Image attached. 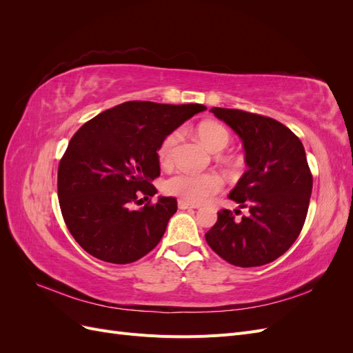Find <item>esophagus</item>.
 I'll return each mask as SVG.
<instances>
[{
    "mask_svg": "<svg viewBox=\"0 0 353 353\" xmlns=\"http://www.w3.org/2000/svg\"><path fill=\"white\" fill-rule=\"evenodd\" d=\"M178 208H179L181 210H185V209H199L197 205H191V203H188V201H185V200H179V201H178Z\"/></svg>",
    "mask_w": 353,
    "mask_h": 353,
    "instance_id": "obj_1",
    "label": "esophagus"
}]
</instances>
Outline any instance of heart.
Masks as SVG:
<instances>
[{
	"mask_svg": "<svg viewBox=\"0 0 353 353\" xmlns=\"http://www.w3.org/2000/svg\"><path fill=\"white\" fill-rule=\"evenodd\" d=\"M197 135L200 140L210 152L216 153L225 148L230 143V134L221 123L216 122H203L197 128ZM179 131H172L168 134L162 144L159 147V159L162 163H168L172 157L174 148L178 143ZM223 181L222 176L216 172L206 174H191V172H178L170 176L165 188L168 193L178 196L181 200H185L194 205L205 203L215 196L222 188Z\"/></svg>",
	"mask_w": 353,
	"mask_h": 353,
	"instance_id": "heart-1",
	"label": "heart"
}]
</instances>
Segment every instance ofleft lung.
I'll return each instance as SVG.
<instances>
[{
  "instance_id": "left-lung-1",
  "label": "left lung",
  "mask_w": 353,
  "mask_h": 353,
  "mask_svg": "<svg viewBox=\"0 0 353 353\" xmlns=\"http://www.w3.org/2000/svg\"><path fill=\"white\" fill-rule=\"evenodd\" d=\"M243 143L245 172L228 197L248 208L236 219L222 209L206 234L210 249L223 261L250 268L280 258L296 241L306 219L312 193V175L302 141L271 117L237 109L213 108Z\"/></svg>"
}]
</instances>
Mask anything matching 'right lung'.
Here are the masks:
<instances>
[{"label": "right lung", "instance_id": "right-lung-1", "mask_svg": "<svg viewBox=\"0 0 353 353\" xmlns=\"http://www.w3.org/2000/svg\"><path fill=\"white\" fill-rule=\"evenodd\" d=\"M201 104L126 101L105 110L72 137L57 175L63 219L81 248L104 262L131 263L153 250L176 212L175 197L159 196V147Z\"/></svg>", "mask_w": 353, "mask_h": 353}]
</instances>
